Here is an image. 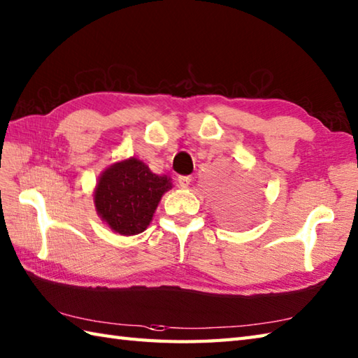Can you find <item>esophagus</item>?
<instances>
[{
    "mask_svg": "<svg viewBox=\"0 0 358 358\" xmlns=\"http://www.w3.org/2000/svg\"><path fill=\"white\" fill-rule=\"evenodd\" d=\"M191 181H192L191 175H180L178 177V183L181 187H187L189 185H191Z\"/></svg>",
    "mask_w": 358,
    "mask_h": 358,
    "instance_id": "1",
    "label": "esophagus"
}]
</instances>
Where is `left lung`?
<instances>
[{
	"instance_id": "left-lung-1",
	"label": "left lung",
	"mask_w": 358,
	"mask_h": 358,
	"mask_svg": "<svg viewBox=\"0 0 358 358\" xmlns=\"http://www.w3.org/2000/svg\"><path fill=\"white\" fill-rule=\"evenodd\" d=\"M240 209H237V210H232V218L234 220H240Z\"/></svg>"
}]
</instances>
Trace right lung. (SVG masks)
<instances>
[{"mask_svg": "<svg viewBox=\"0 0 358 358\" xmlns=\"http://www.w3.org/2000/svg\"><path fill=\"white\" fill-rule=\"evenodd\" d=\"M169 178L152 173L136 158L106 169L95 191L98 214L121 235H135L149 226L163 194L171 189Z\"/></svg>", "mask_w": 358, "mask_h": 358, "instance_id": "add662e5", "label": "right lung"}]
</instances>
